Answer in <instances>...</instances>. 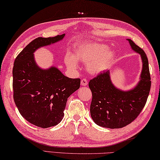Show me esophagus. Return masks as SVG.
I'll return each instance as SVG.
<instances>
[{
  "mask_svg": "<svg viewBox=\"0 0 160 160\" xmlns=\"http://www.w3.org/2000/svg\"><path fill=\"white\" fill-rule=\"evenodd\" d=\"M88 84V81L85 78H83V79L81 80V85L82 86H87Z\"/></svg>",
  "mask_w": 160,
  "mask_h": 160,
  "instance_id": "34e87169",
  "label": "esophagus"
}]
</instances>
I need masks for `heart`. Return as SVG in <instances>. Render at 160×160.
Wrapping results in <instances>:
<instances>
[{"label": "heart", "mask_w": 160, "mask_h": 160, "mask_svg": "<svg viewBox=\"0 0 160 160\" xmlns=\"http://www.w3.org/2000/svg\"><path fill=\"white\" fill-rule=\"evenodd\" d=\"M116 56L114 50L106 44L86 42L77 46L74 49V55L67 52L64 56V63L70 69L78 68L77 60L86 63L89 73L93 75L103 72L110 67Z\"/></svg>", "instance_id": "b5f03b06"}]
</instances>
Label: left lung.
I'll return each mask as SVG.
<instances>
[{"instance_id": "8db88e82", "label": "left lung", "mask_w": 160, "mask_h": 160, "mask_svg": "<svg viewBox=\"0 0 160 160\" xmlns=\"http://www.w3.org/2000/svg\"><path fill=\"white\" fill-rule=\"evenodd\" d=\"M127 40L132 49L140 54L142 60L140 80L135 87L127 91L117 89L111 82L108 70L89 82L92 93L91 116L95 123L104 128H120L134 121L144 107L150 92L151 81L147 56L143 49L131 39Z\"/></svg>"}]
</instances>
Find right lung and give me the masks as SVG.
<instances>
[{
  "label": "right lung",
  "mask_w": 160,
  "mask_h": 160,
  "mask_svg": "<svg viewBox=\"0 0 160 160\" xmlns=\"http://www.w3.org/2000/svg\"><path fill=\"white\" fill-rule=\"evenodd\" d=\"M64 35L34 39L17 56L13 64L14 102L26 120L40 128L60 123L67 98L80 86V78L66 77L55 67L42 69L35 62L33 52L37 49L60 41Z\"/></svg>",
  "instance_id": "right-lung-1"
}]
</instances>
